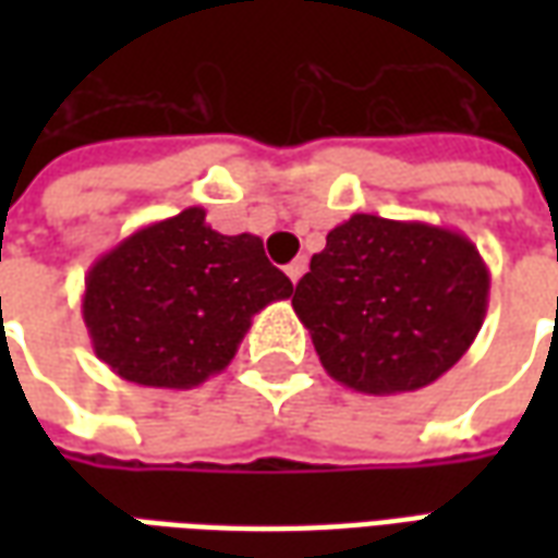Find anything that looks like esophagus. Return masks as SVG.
I'll use <instances>...</instances> for the list:
<instances>
[{
	"label": "esophagus",
	"instance_id": "esophagus-1",
	"mask_svg": "<svg viewBox=\"0 0 558 558\" xmlns=\"http://www.w3.org/2000/svg\"><path fill=\"white\" fill-rule=\"evenodd\" d=\"M304 271H307V259H304V256H299V259H292L290 266H287V278H290L292 283H299Z\"/></svg>",
	"mask_w": 558,
	"mask_h": 558
}]
</instances>
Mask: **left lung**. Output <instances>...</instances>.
Listing matches in <instances>:
<instances>
[{"label":"left lung","mask_w":558,"mask_h":558,"mask_svg":"<svg viewBox=\"0 0 558 558\" xmlns=\"http://www.w3.org/2000/svg\"><path fill=\"white\" fill-rule=\"evenodd\" d=\"M490 302V268L463 232L352 215L326 235L292 307L331 379L407 395L448 374Z\"/></svg>","instance_id":"obj_1"}]
</instances>
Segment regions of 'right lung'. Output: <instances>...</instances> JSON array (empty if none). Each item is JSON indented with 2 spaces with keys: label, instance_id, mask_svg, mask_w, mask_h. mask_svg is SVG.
<instances>
[{
  "label": "right lung",
  "instance_id": "obj_1",
  "mask_svg": "<svg viewBox=\"0 0 558 558\" xmlns=\"http://www.w3.org/2000/svg\"><path fill=\"white\" fill-rule=\"evenodd\" d=\"M290 295L259 235H220L206 208L191 206L98 256L80 307L92 350L116 376L184 391L220 374L251 319Z\"/></svg>",
  "mask_w": 558,
  "mask_h": 558
}]
</instances>
